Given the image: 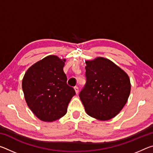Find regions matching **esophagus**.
I'll list each match as a JSON object with an SVG mask.
<instances>
[{
    "label": "esophagus",
    "mask_w": 153,
    "mask_h": 153,
    "mask_svg": "<svg viewBox=\"0 0 153 153\" xmlns=\"http://www.w3.org/2000/svg\"><path fill=\"white\" fill-rule=\"evenodd\" d=\"M74 90H75V91H76V94H77V93H78V92H79V88L77 87V86H75L74 87Z\"/></svg>",
    "instance_id": "obj_1"
}]
</instances>
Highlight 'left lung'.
<instances>
[{"mask_svg":"<svg viewBox=\"0 0 153 153\" xmlns=\"http://www.w3.org/2000/svg\"><path fill=\"white\" fill-rule=\"evenodd\" d=\"M86 63V82L79 94L85 110L97 120L112 119L128 101L131 90L128 74L105 58Z\"/></svg>","mask_w":153,"mask_h":153,"instance_id":"1","label":"left lung"}]
</instances>
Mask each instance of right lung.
<instances>
[{
  "label": "right lung",
  "mask_w": 153,
  "mask_h": 153,
  "mask_svg": "<svg viewBox=\"0 0 153 153\" xmlns=\"http://www.w3.org/2000/svg\"><path fill=\"white\" fill-rule=\"evenodd\" d=\"M65 59L55 55L44 58L30 67L22 81L27 106L44 121H53L65 115L74 88L67 84L63 71Z\"/></svg>",
  "instance_id": "right-lung-1"
}]
</instances>
